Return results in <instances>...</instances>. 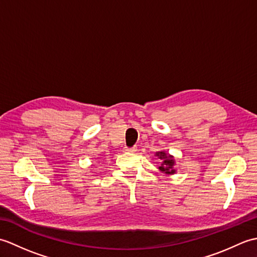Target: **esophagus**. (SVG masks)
I'll return each mask as SVG.
<instances>
[{"label":"esophagus","instance_id":"obj_1","mask_svg":"<svg viewBox=\"0 0 257 257\" xmlns=\"http://www.w3.org/2000/svg\"><path fill=\"white\" fill-rule=\"evenodd\" d=\"M136 150H137V147H132V148H128V147H125V148H124V151H127V152H135Z\"/></svg>","mask_w":257,"mask_h":257}]
</instances>
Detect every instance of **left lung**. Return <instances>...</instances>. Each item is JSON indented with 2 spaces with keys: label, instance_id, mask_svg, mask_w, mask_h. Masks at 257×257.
<instances>
[{
  "label": "left lung",
  "instance_id": "left-lung-1",
  "mask_svg": "<svg viewBox=\"0 0 257 257\" xmlns=\"http://www.w3.org/2000/svg\"><path fill=\"white\" fill-rule=\"evenodd\" d=\"M156 155L158 156V158H159V159H161V166L159 167L160 171L165 172L167 174H172V173L176 172V170H174V169H173L174 160H173V157L172 156L167 155L165 151L157 152Z\"/></svg>",
  "mask_w": 257,
  "mask_h": 257
}]
</instances>
